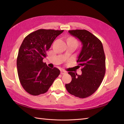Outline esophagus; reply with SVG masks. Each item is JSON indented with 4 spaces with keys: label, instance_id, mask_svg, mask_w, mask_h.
Returning <instances> with one entry per match:
<instances>
[{
    "label": "esophagus",
    "instance_id": "1",
    "mask_svg": "<svg viewBox=\"0 0 124 124\" xmlns=\"http://www.w3.org/2000/svg\"><path fill=\"white\" fill-rule=\"evenodd\" d=\"M67 73L66 71H65V70H61V74H65Z\"/></svg>",
    "mask_w": 124,
    "mask_h": 124
}]
</instances>
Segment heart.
<instances>
[{
    "label": "heart",
    "instance_id": "b5f03b06",
    "mask_svg": "<svg viewBox=\"0 0 124 124\" xmlns=\"http://www.w3.org/2000/svg\"><path fill=\"white\" fill-rule=\"evenodd\" d=\"M73 39V40H74V41H75V42H77V41H76V40H74V39Z\"/></svg>",
    "mask_w": 124,
    "mask_h": 124
}]
</instances>
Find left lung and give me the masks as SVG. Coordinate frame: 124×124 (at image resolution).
I'll use <instances>...</instances> for the list:
<instances>
[{"instance_id": "obj_1", "label": "left lung", "mask_w": 124, "mask_h": 124, "mask_svg": "<svg viewBox=\"0 0 124 124\" xmlns=\"http://www.w3.org/2000/svg\"><path fill=\"white\" fill-rule=\"evenodd\" d=\"M81 41L82 47L77 62L82 74L69 72L72 80L65 85L70 94L80 98L91 96L100 86L106 73V57L101 41L85 29L69 31Z\"/></svg>"}]
</instances>
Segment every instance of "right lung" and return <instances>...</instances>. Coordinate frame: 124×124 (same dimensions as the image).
<instances>
[{
    "label": "right lung",
    "mask_w": 124,
    "mask_h": 124,
    "mask_svg": "<svg viewBox=\"0 0 124 124\" xmlns=\"http://www.w3.org/2000/svg\"><path fill=\"white\" fill-rule=\"evenodd\" d=\"M63 31L41 29L26 36L18 51L17 69L22 87L29 94L46 93L60 74L57 68L47 67L43 59L58 36Z\"/></svg>",
    "instance_id": "obj_1"
}]
</instances>
